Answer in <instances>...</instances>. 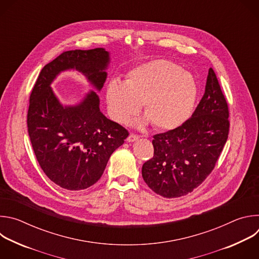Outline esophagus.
I'll return each mask as SVG.
<instances>
[{
    "label": "esophagus",
    "instance_id": "esophagus-1",
    "mask_svg": "<svg viewBox=\"0 0 259 259\" xmlns=\"http://www.w3.org/2000/svg\"><path fill=\"white\" fill-rule=\"evenodd\" d=\"M138 138H139V136H138V135L131 133V134H130V135L127 137V141H128V142H133V141L137 140Z\"/></svg>",
    "mask_w": 259,
    "mask_h": 259
}]
</instances>
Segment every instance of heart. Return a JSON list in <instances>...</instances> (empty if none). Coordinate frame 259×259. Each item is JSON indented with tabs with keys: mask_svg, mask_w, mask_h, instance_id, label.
<instances>
[{
	"mask_svg": "<svg viewBox=\"0 0 259 259\" xmlns=\"http://www.w3.org/2000/svg\"><path fill=\"white\" fill-rule=\"evenodd\" d=\"M197 93L189 71L167 60H154L131 69L124 83L110 82L106 102L110 117L118 123L127 124L142 103L144 122L158 130H172L190 118Z\"/></svg>",
	"mask_w": 259,
	"mask_h": 259,
	"instance_id": "obj_1",
	"label": "heart"
}]
</instances>
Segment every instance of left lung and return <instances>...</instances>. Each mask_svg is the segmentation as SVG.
<instances>
[{
	"label": "left lung",
	"instance_id": "left-lung-1",
	"mask_svg": "<svg viewBox=\"0 0 259 259\" xmlns=\"http://www.w3.org/2000/svg\"><path fill=\"white\" fill-rule=\"evenodd\" d=\"M229 130L228 102L209 68L205 93L192 117L173 130L154 135V157L142 166L143 180L164 198L192 193L214 169Z\"/></svg>",
	"mask_w": 259,
	"mask_h": 259
}]
</instances>
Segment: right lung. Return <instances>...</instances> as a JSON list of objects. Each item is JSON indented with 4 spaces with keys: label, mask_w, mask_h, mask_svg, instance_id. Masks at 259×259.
Listing matches in <instances>:
<instances>
[{
    "label": "right lung",
    "mask_w": 259,
    "mask_h": 259,
    "mask_svg": "<svg viewBox=\"0 0 259 259\" xmlns=\"http://www.w3.org/2000/svg\"><path fill=\"white\" fill-rule=\"evenodd\" d=\"M108 63L103 48L65 51L42 68L30 93L27 130L34 155L48 178L64 190L93 186L129 133L100 112L96 92H88L77 105L63 106L50 85L61 71L76 69L100 91Z\"/></svg>",
    "instance_id": "right-lung-1"
}]
</instances>
